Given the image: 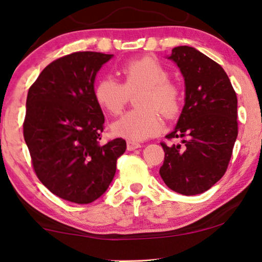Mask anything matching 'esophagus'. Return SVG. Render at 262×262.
<instances>
[{"label":"esophagus","mask_w":262,"mask_h":262,"mask_svg":"<svg viewBox=\"0 0 262 262\" xmlns=\"http://www.w3.org/2000/svg\"><path fill=\"white\" fill-rule=\"evenodd\" d=\"M126 146H127V150H128V151H132V150H136V149L141 148V144H139V143L132 142V141H127V143H126Z\"/></svg>","instance_id":"obj_1"}]
</instances>
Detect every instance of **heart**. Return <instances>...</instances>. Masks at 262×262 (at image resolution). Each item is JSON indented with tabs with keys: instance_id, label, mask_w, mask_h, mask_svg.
Here are the masks:
<instances>
[{
	"instance_id": "heart-1",
	"label": "heart",
	"mask_w": 262,
	"mask_h": 262,
	"mask_svg": "<svg viewBox=\"0 0 262 262\" xmlns=\"http://www.w3.org/2000/svg\"><path fill=\"white\" fill-rule=\"evenodd\" d=\"M124 83L105 77L95 85L96 101L110 114H118L127 101L128 93L142 89L137 98L141 108L128 111L111 124V134L138 142L151 137L162 127L156 108L164 117H174L181 106V92L168 81V71L152 57L128 60L121 67Z\"/></svg>"
}]
</instances>
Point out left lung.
Masks as SVG:
<instances>
[{
	"label": "left lung",
	"instance_id": "left-lung-1",
	"mask_svg": "<svg viewBox=\"0 0 262 262\" xmlns=\"http://www.w3.org/2000/svg\"><path fill=\"white\" fill-rule=\"evenodd\" d=\"M168 59L185 81V105L167 138L181 143L164 150L160 175L184 195L206 192L223 177L237 138V98L220 64L191 46H178Z\"/></svg>",
	"mask_w": 262,
	"mask_h": 262
}]
</instances>
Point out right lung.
Listing matches in <instances>:
<instances>
[{"label":"right lung","instance_id":"right-lung-1","mask_svg":"<svg viewBox=\"0 0 262 262\" xmlns=\"http://www.w3.org/2000/svg\"><path fill=\"white\" fill-rule=\"evenodd\" d=\"M113 55L74 52L50 63L27 94L24 137L35 174L53 194L89 204L107 191L126 142L100 144L105 118L95 78Z\"/></svg>","mask_w":262,"mask_h":262}]
</instances>
